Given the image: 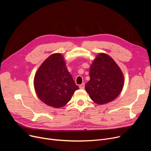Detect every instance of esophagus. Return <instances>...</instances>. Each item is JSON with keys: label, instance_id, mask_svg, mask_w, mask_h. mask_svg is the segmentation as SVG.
I'll return each mask as SVG.
<instances>
[{"label": "esophagus", "instance_id": "34e87169", "mask_svg": "<svg viewBox=\"0 0 151 151\" xmlns=\"http://www.w3.org/2000/svg\"><path fill=\"white\" fill-rule=\"evenodd\" d=\"M84 86H85V85H84V83H82L81 84H80V86H79V87H80V89H84Z\"/></svg>", "mask_w": 151, "mask_h": 151}]
</instances>
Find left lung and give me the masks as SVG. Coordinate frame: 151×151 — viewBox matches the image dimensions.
I'll use <instances>...</instances> for the list:
<instances>
[{
    "mask_svg": "<svg viewBox=\"0 0 151 151\" xmlns=\"http://www.w3.org/2000/svg\"><path fill=\"white\" fill-rule=\"evenodd\" d=\"M90 80L85 89L91 99L98 104L112 101L122 90L124 78L115 61L107 54H100L91 65Z\"/></svg>",
    "mask_w": 151,
    "mask_h": 151,
    "instance_id": "8db88e82",
    "label": "left lung"
}]
</instances>
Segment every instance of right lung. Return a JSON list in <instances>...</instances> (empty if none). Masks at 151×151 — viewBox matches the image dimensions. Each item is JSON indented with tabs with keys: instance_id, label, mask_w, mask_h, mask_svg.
<instances>
[{
	"instance_id": "add662e5",
	"label": "right lung",
	"mask_w": 151,
	"mask_h": 151,
	"mask_svg": "<svg viewBox=\"0 0 151 151\" xmlns=\"http://www.w3.org/2000/svg\"><path fill=\"white\" fill-rule=\"evenodd\" d=\"M34 85L39 99L55 108L67 104L75 91L79 89L60 54L50 55L42 63L35 76Z\"/></svg>"
}]
</instances>
